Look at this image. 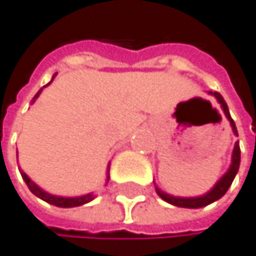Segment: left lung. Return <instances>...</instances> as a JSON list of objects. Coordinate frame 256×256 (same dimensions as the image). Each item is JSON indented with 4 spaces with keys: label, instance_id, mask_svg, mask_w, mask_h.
<instances>
[{
    "label": "left lung",
    "instance_id": "left-lung-1",
    "mask_svg": "<svg viewBox=\"0 0 256 256\" xmlns=\"http://www.w3.org/2000/svg\"><path fill=\"white\" fill-rule=\"evenodd\" d=\"M210 95H212L216 100L219 102L220 108L224 109V114L225 117L228 118L230 125H232V130H233V134L238 136V130H236V125L230 116V111H228V106L227 103H225V100L222 98V95L219 92H208ZM240 162H241V148H240V142H234V148H233V153H232V164L228 167V170L225 172L219 180L218 183L214 184L206 194L203 196H198V197H175V196H170L164 192L162 189H160L158 186L154 184L156 188V194H158L164 202L170 203V205H175V206H180V208H202V206H206L210 205V203L219 200L220 197L225 196V192L228 190V188L232 186L233 180L238 174V170H240Z\"/></svg>",
    "mask_w": 256,
    "mask_h": 256
}]
</instances>
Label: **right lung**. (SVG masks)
Wrapping results in <instances>:
<instances>
[{
    "label": "right lung",
    "mask_w": 256,
    "mask_h": 256,
    "mask_svg": "<svg viewBox=\"0 0 256 256\" xmlns=\"http://www.w3.org/2000/svg\"><path fill=\"white\" fill-rule=\"evenodd\" d=\"M54 76L56 74H53V80H54ZM53 80H51L48 84H51L53 82ZM46 84V86H48ZM46 86H44V87H46ZM44 89H40L37 94H36V96L32 98V102L31 103H34L37 98H38V95H40V92H42ZM108 175H106V184H108V182H109V166H108ZM20 174H22V176H23V180H24V183L28 184V188H29V190L34 194V196H37L38 198H42L44 202H46V203H50V205H54V206H59V208H73V206H81V205H86V203H89V202H92L94 198H95V196H94V192H90V194H84V196H78V197H62V196H54V194H50V192H46V190H44L40 186H37L31 178H29L23 170H20Z\"/></svg>",
    "instance_id": "1"
}]
</instances>
